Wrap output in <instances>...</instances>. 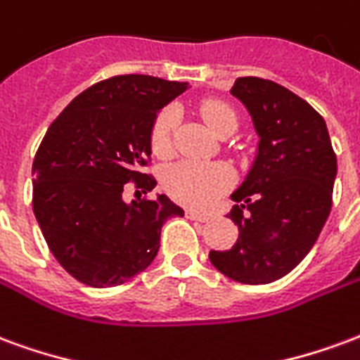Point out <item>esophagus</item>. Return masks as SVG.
Segmentation results:
<instances>
[{
	"instance_id": "obj_1",
	"label": "esophagus",
	"mask_w": 360,
	"mask_h": 360,
	"mask_svg": "<svg viewBox=\"0 0 360 360\" xmlns=\"http://www.w3.org/2000/svg\"><path fill=\"white\" fill-rule=\"evenodd\" d=\"M186 217L190 220H198V222H207V220L211 219L209 214H205V212H199V211H191V209H188L186 211Z\"/></svg>"
}]
</instances>
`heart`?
Instances as JSON below:
<instances>
[{
  "label": "heart",
  "instance_id": "heart-1",
  "mask_svg": "<svg viewBox=\"0 0 360 360\" xmlns=\"http://www.w3.org/2000/svg\"><path fill=\"white\" fill-rule=\"evenodd\" d=\"M199 115L205 124L219 136L228 126L238 124V117L232 107L222 101H203ZM176 109H162L151 126V149L157 157H167L172 149V134L176 128ZM232 170L224 162H191L182 161L172 165L162 174V186L170 198L188 207L212 205L230 188Z\"/></svg>",
  "mask_w": 360,
  "mask_h": 360
}]
</instances>
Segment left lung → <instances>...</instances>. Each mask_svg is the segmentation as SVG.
<instances>
[{"label": "left lung", "mask_w": 360, "mask_h": 360, "mask_svg": "<svg viewBox=\"0 0 360 360\" xmlns=\"http://www.w3.org/2000/svg\"><path fill=\"white\" fill-rule=\"evenodd\" d=\"M230 94L253 120L259 143L232 193L234 248L211 251L214 269L241 284H270L311 251L332 209L338 161L324 119L284 86L245 76Z\"/></svg>", "instance_id": "obj_1"}]
</instances>
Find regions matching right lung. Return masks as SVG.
<instances>
[{"instance_id": "add662e5", "label": "right lung", "mask_w": 360, "mask_h": 360, "mask_svg": "<svg viewBox=\"0 0 360 360\" xmlns=\"http://www.w3.org/2000/svg\"><path fill=\"white\" fill-rule=\"evenodd\" d=\"M188 90L148 75L112 76L70 101L51 122L32 162V207L47 248L91 288L124 284L153 263L161 228L184 211L167 195L122 199L124 184L148 193L157 112Z\"/></svg>"}]
</instances>
